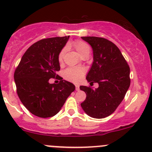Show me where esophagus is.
<instances>
[{
  "label": "esophagus",
  "instance_id": "obj_1",
  "mask_svg": "<svg viewBox=\"0 0 152 152\" xmlns=\"http://www.w3.org/2000/svg\"><path fill=\"white\" fill-rule=\"evenodd\" d=\"M76 91H79V85H76Z\"/></svg>",
  "mask_w": 152,
  "mask_h": 152
}]
</instances>
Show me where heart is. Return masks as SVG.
I'll use <instances>...</instances> for the list:
<instances>
[{
    "instance_id": "1",
    "label": "heart",
    "mask_w": 152,
    "mask_h": 152,
    "mask_svg": "<svg viewBox=\"0 0 152 152\" xmlns=\"http://www.w3.org/2000/svg\"><path fill=\"white\" fill-rule=\"evenodd\" d=\"M75 48L76 49L79 53L80 55L83 54L87 50H90V47L85 43V42L82 40H77L74 42ZM66 48H63L60 51L59 54V61H62L63 59L64 54L65 53ZM85 73V69L82 68V67H70L67 68L66 70L64 71V77L67 79V80L73 82H80L81 79L84 76Z\"/></svg>"
}]
</instances>
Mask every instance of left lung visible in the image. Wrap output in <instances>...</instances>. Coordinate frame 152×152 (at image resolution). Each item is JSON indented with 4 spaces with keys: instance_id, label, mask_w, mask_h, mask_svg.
<instances>
[{
    "instance_id": "8db88e82",
    "label": "left lung",
    "mask_w": 152,
    "mask_h": 152,
    "mask_svg": "<svg viewBox=\"0 0 152 152\" xmlns=\"http://www.w3.org/2000/svg\"><path fill=\"white\" fill-rule=\"evenodd\" d=\"M91 45L93 62L86 76L90 85L99 84L93 90L80 86L87 97L81 104L85 113L94 118H104L115 112L124 99L130 85V69L119 48L108 39L82 37Z\"/></svg>"
}]
</instances>
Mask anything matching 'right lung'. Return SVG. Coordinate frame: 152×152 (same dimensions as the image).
Returning a JSON list of instances; mask_svg holds the SVG:
<instances>
[{
  "label": "right lung",
  "instance_id": "add662e5",
  "mask_svg": "<svg viewBox=\"0 0 152 152\" xmlns=\"http://www.w3.org/2000/svg\"><path fill=\"white\" fill-rule=\"evenodd\" d=\"M69 37L41 39L29 47L14 74L17 93L23 104L34 115L49 118L57 114L75 85L60 78L59 84H50L60 70L59 54Z\"/></svg>",
  "mask_w": 152,
  "mask_h": 152
}]
</instances>
